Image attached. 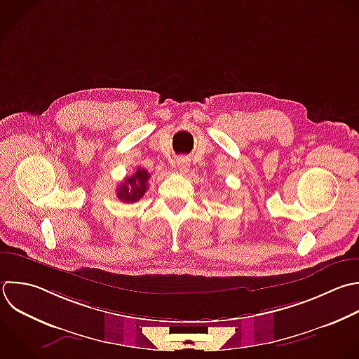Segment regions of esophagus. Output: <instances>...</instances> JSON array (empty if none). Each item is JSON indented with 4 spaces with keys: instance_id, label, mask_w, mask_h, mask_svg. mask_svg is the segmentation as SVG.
<instances>
[{
    "instance_id": "esophagus-1",
    "label": "esophagus",
    "mask_w": 359,
    "mask_h": 359,
    "mask_svg": "<svg viewBox=\"0 0 359 359\" xmlns=\"http://www.w3.org/2000/svg\"><path fill=\"white\" fill-rule=\"evenodd\" d=\"M177 167L180 168V171L188 172V170H189V160H187V158H180V160L177 161Z\"/></svg>"
}]
</instances>
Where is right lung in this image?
Instances as JSON below:
<instances>
[{
  "mask_svg": "<svg viewBox=\"0 0 359 359\" xmlns=\"http://www.w3.org/2000/svg\"><path fill=\"white\" fill-rule=\"evenodd\" d=\"M150 178V174L142 168L137 167L136 172L132 177H128L121 185H118L116 195L122 202L133 203L143 198L144 192L147 191V181Z\"/></svg>",
  "mask_w": 359,
  "mask_h": 359,
  "instance_id": "obj_1",
  "label": "right lung"
}]
</instances>
